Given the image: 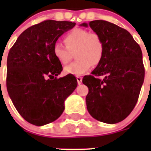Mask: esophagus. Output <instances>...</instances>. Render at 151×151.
<instances>
[{
    "label": "esophagus",
    "instance_id": "34e87169",
    "mask_svg": "<svg viewBox=\"0 0 151 151\" xmlns=\"http://www.w3.org/2000/svg\"><path fill=\"white\" fill-rule=\"evenodd\" d=\"M76 79H77V82H78V85L82 84V77H81V76H76Z\"/></svg>",
    "mask_w": 151,
    "mask_h": 151
}]
</instances>
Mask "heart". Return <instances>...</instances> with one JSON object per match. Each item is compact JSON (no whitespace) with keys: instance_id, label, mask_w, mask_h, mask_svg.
I'll return each mask as SVG.
<instances>
[{"instance_id":"obj_1","label":"heart","mask_w":151,"mask_h":151,"mask_svg":"<svg viewBox=\"0 0 151 151\" xmlns=\"http://www.w3.org/2000/svg\"><path fill=\"white\" fill-rule=\"evenodd\" d=\"M63 41L66 46L56 43L53 54L60 63L66 65L75 54L76 60L66 66V74L82 76L90 70L92 65L97 66L101 62L104 54V43L98 33L81 28L73 29L65 35Z\"/></svg>"}]
</instances>
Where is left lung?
<instances>
[{
	"label": "left lung",
	"mask_w": 151,
	"mask_h": 151,
	"mask_svg": "<svg viewBox=\"0 0 151 151\" xmlns=\"http://www.w3.org/2000/svg\"><path fill=\"white\" fill-rule=\"evenodd\" d=\"M88 26L101 36L104 54L92 75L82 79L88 88V111L97 120L115 124L125 119L137 104L145 79L142 52L132 35L115 24L94 20ZM101 75L103 80L98 78Z\"/></svg>",
	"instance_id": "obj_1"
}]
</instances>
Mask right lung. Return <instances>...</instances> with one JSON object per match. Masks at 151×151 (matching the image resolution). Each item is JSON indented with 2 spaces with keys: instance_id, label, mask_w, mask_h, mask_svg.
<instances>
[{
  "instance_id": "1",
  "label": "right lung",
  "mask_w": 151,
  "mask_h": 151,
  "mask_svg": "<svg viewBox=\"0 0 151 151\" xmlns=\"http://www.w3.org/2000/svg\"><path fill=\"white\" fill-rule=\"evenodd\" d=\"M75 26L68 21H43L24 31L9 51L8 94L21 116L32 125L59 118L64 101L77 87L73 75L57 78L63 66L53 54L57 39Z\"/></svg>"
}]
</instances>
